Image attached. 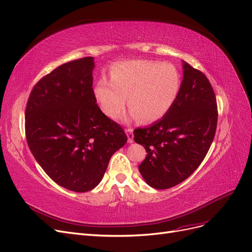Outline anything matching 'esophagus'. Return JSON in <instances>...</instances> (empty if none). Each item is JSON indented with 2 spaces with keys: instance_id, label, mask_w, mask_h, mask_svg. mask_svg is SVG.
I'll return each instance as SVG.
<instances>
[{
  "instance_id": "1",
  "label": "esophagus",
  "mask_w": 252,
  "mask_h": 252,
  "mask_svg": "<svg viewBox=\"0 0 252 252\" xmlns=\"http://www.w3.org/2000/svg\"><path fill=\"white\" fill-rule=\"evenodd\" d=\"M126 133H127V137H128V143H133V129L132 128H126Z\"/></svg>"
}]
</instances>
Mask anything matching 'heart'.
Instances as JSON below:
<instances>
[{
	"label": "heart",
	"instance_id": "obj_1",
	"mask_svg": "<svg viewBox=\"0 0 252 252\" xmlns=\"http://www.w3.org/2000/svg\"><path fill=\"white\" fill-rule=\"evenodd\" d=\"M110 80L101 77L94 95L102 112L116 119L126 106L131 117L144 123L162 118L174 104L180 89V74L169 63L133 60L116 63L110 68Z\"/></svg>",
	"mask_w": 252,
	"mask_h": 252
}]
</instances>
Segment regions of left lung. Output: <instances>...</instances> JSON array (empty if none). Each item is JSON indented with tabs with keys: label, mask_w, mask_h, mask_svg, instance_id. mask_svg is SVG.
I'll list each match as a JSON object with an SVG mask.
<instances>
[{
	"label": "left lung",
	"mask_w": 252,
	"mask_h": 252,
	"mask_svg": "<svg viewBox=\"0 0 252 252\" xmlns=\"http://www.w3.org/2000/svg\"><path fill=\"white\" fill-rule=\"evenodd\" d=\"M218 120L214 90L207 76L183 63V80L164 117L136 128L135 143L148 153L138 169L155 189H167L186 180L203 162L215 136Z\"/></svg>",
	"instance_id": "left-lung-1"
}]
</instances>
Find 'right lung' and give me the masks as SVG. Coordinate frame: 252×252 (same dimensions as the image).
I'll return each instance as SVG.
<instances>
[{
	"instance_id": "1",
	"label": "right lung",
	"mask_w": 252,
	"mask_h": 252,
	"mask_svg": "<svg viewBox=\"0 0 252 252\" xmlns=\"http://www.w3.org/2000/svg\"><path fill=\"white\" fill-rule=\"evenodd\" d=\"M93 69L92 57L57 67L34 86L26 106L33 156L57 184L76 192L95 188L127 142L124 129L96 103Z\"/></svg>"
}]
</instances>
